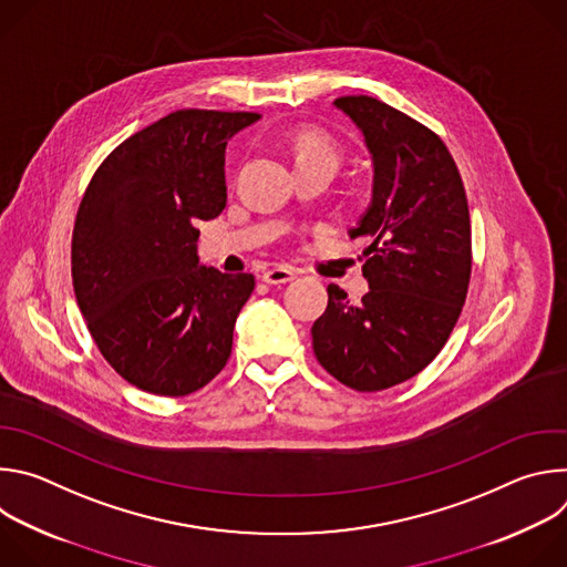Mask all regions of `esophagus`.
<instances>
[{
  "mask_svg": "<svg viewBox=\"0 0 567 567\" xmlns=\"http://www.w3.org/2000/svg\"><path fill=\"white\" fill-rule=\"evenodd\" d=\"M293 278H296V271L291 267H274L262 274V280L267 285H285V282H291Z\"/></svg>",
  "mask_w": 567,
  "mask_h": 567,
  "instance_id": "obj_1",
  "label": "esophagus"
}]
</instances>
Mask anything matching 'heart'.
Wrapping results in <instances>:
<instances>
[{
  "mask_svg": "<svg viewBox=\"0 0 567 567\" xmlns=\"http://www.w3.org/2000/svg\"><path fill=\"white\" fill-rule=\"evenodd\" d=\"M293 158L298 164H313V161H322V164H339V147L322 134L316 132H300L291 141Z\"/></svg>",
  "mask_w": 567,
  "mask_h": 567,
  "instance_id": "obj_1",
  "label": "heart"
}]
</instances>
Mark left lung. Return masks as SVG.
I'll return each mask as SVG.
<instances>
[{
  "label": "left lung",
  "instance_id": "1",
  "mask_svg": "<svg viewBox=\"0 0 567 567\" xmlns=\"http://www.w3.org/2000/svg\"><path fill=\"white\" fill-rule=\"evenodd\" d=\"M334 107L372 156V199L350 228L352 239H370V289L350 302L330 285L311 343L334 379L377 392L422 372L453 332L471 278V219L455 161L435 132L370 96H343Z\"/></svg>",
  "mask_w": 567,
  "mask_h": 567
}]
</instances>
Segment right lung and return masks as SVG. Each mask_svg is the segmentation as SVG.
Instances as JSON below:
<instances>
[{"label": "right lung", "instance_id": "add662e5", "mask_svg": "<svg viewBox=\"0 0 567 567\" xmlns=\"http://www.w3.org/2000/svg\"><path fill=\"white\" fill-rule=\"evenodd\" d=\"M260 114L179 110L125 138L80 202L71 276L107 363L132 385L184 396L221 372L251 274L199 265L197 221L226 206L224 154Z\"/></svg>", "mask_w": 567, "mask_h": 567}]
</instances>
